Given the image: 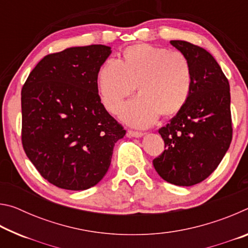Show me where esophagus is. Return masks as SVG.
<instances>
[{"mask_svg": "<svg viewBox=\"0 0 248 248\" xmlns=\"http://www.w3.org/2000/svg\"><path fill=\"white\" fill-rule=\"evenodd\" d=\"M143 132L140 131H133V130H128V136L129 137H133V138H140L143 136Z\"/></svg>", "mask_w": 248, "mask_h": 248, "instance_id": "obj_1", "label": "esophagus"}]
</instances>
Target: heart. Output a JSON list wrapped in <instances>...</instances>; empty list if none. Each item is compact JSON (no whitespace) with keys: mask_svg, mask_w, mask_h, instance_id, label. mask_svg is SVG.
<instances>
[{"mask_svg":"<svg viewBox=\"0 0 248 248\" xmlns=\"http://www.w3.org/2000/svg\"><path fill=\"white\" fill-rule=\"evenodd\" d=\"M100 99L110 112H117L124 98L139 95L124 105L120 118L134 127H148L161 115H171L189 96L192 68L186 54L151 45L125 49L124 60L109 59L98 72Z\"/></svg>","mask_w":248,"mask_h":248,"instance_id":"1","label":"heart"}]
</instances>
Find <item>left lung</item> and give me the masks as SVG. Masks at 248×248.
Here are the masks:
<instances>
[{
	"instance_id": "left-lung-1",
	"label": "left lung",
	"mask_w": 248,
	"mask_h": 248,
	"mask_svg": "<svg viewBox=\"0 0 248 248\" xmlns=\"http://www.w3.org/2000/svg\"><path fill=\"white\" fill-rule=\"evenodd\" d=\"M170 45L189 59L192 84L184 106L158 130L165 150L153 165L167 183L192 186L215 171L230 148V84L207 50L184 40H170Z\"/></svg>"
}]
</instances>
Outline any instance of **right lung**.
Masks as SVG:
<instances>
[{
  "label": "right lung",
  "instance_id": "right-lung-1",
  "mask_svg": "<svg viewBox=\"0 0 248 248\" xmlns=\"http://www.w3.org/2000/svg\"><path fill=\"white\" fill-rule=\"evenodd\" d=\"M110 47H72L46 56L22 89V143L45 179L85 190L107 173L115 143L125 134L98 95L100 66Z\"/></svg>",
  "mask_w": 248,
  "mask_h": 248
}]
</instances>
